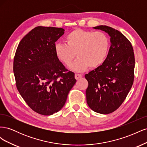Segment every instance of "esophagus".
I'll return each mask as SVG.
<instances>
[{
    "label": "esophagus",
    "mask_w": 147,
    "mask_h": 147,
    "mask_svg": "<svg viewBox=\"0 0 147 147\" xmlns=\"http://www.w3.org/2000/svg\"><path fill=\"white\" fill-rule=\"evenodd\" d=\"M82 77V75L81 74H76L75 75V78L76 80H78L79 78H80Z\"/></svg>",
    "instance_id": "34e87169"
}]
</instances>
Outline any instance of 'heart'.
Segmentation results:
<instances>
[{"label":"heart","instance_id":"1","mask_svg":"<svg viewBox=\"0 0 147 147\" xmlns=\"http://www.w3.org/2000/svg\"><path fill=\"white\" fill-rule=\"evenodd\" d=\"M65 42L66 44H56V55L65 65H69L77 55L78 57L71 66V69L77 72H83L89 67L91 69L98 67L108 55L109 39L100 31L75 29L67 35Z\"/></svg>","mask_w":147,"mask_h":147}]
</instances>
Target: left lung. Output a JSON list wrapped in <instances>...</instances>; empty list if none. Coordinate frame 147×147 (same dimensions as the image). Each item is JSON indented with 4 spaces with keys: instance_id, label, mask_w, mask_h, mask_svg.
I'll use <instances>...</instances> for the list:
<instances>
[{
    "instance_id": "1",
    "label": "left lung",
    "mask_w": 147,
    "mask_h": 147,
    "mask_svg": "<svg viewBox=\"0 0 147 147\" xmlns=\"http://www.w3.org/2000/svg\"><path fill=\"white\" fill-rule=\"evenodd\" d=\"M93 28L107 33L111 46L104 63L85 75L86 101L94 112L109 114L119 107L132 86L134 53L131 42L118 30L103 25Z\"/></svg>"
}]
</instances>
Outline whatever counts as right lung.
<instances>
[{
  "label": "right lung",
  "mask_w": 147,
  "mask_h": 147,
  "mask_svg": "<svg viewBox=\"0 0 147 147\" xmlns=\"http://www.w3.org/2000/svg\"><path fill=\"white\" fill-rule=\"evenodd\" d=\"M63 28L38 26L20 41L13 61L16 86L34 112L51 115L64 105L77 80L56 55Z\"/></svg>",
  "instance_id": "add662e5"
}]
</instances>
